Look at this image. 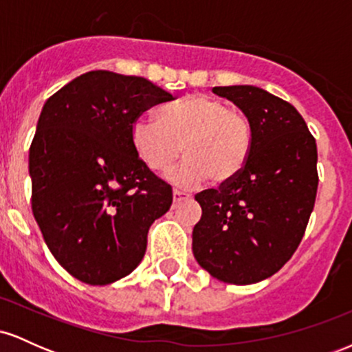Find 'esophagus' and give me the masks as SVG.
<instances>
[{"label":"esophagus","mask_w":352,"mask_h":352,"mask_svg":"<svg viewBox=\"0 0 352 352\" xmlns=\"http://www.w3.org/2000/svg\"><path fill=\"white\" fill-rule=\"evenodd\" d=\"M190 199V193L187 192H182V190H173V204H180V201L188 200Z\"/></svg>","instance_id":"1"}]
</instances>
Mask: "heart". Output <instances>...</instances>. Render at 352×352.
Listing matches in <instances>:
<instances>
[{"mask_svg":"<svg viewBox=\"0 0 352 352\" xmlns=\"http://www.w3.org/2000/svg\"><path fill=\"white\" fill-rule=\"evenodd\" d=\"M132 144L153 172H167L184 148L187 160L168 175L175 185L193 187L207 179L212 185H225L248 162L253 131L248 117L223 100L188 94L164 107L160 120H137Z\"/></svg>","mask_w":352,"mask_h":352,"instance_id":"1","label":"heart"}]
</instances>
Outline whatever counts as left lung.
Here are the masks:
<instances>
[{
	"mask_svg": "<svg viewBox=\"0 0 352 352\" xmlns=\"http://www.w3.org/2000/svg\"><path fill=\"white\" fill-rule=\"evenodd\" d=\"M248 117L253 147L240 175L197 193L193 256L217 280H266L301 243L318 192V148L292 104L254 86L213 87Z\"/></svg>",
	"mask_w": 352,
	"mask_h": 352,
	"instance_id": "1",
	"label": "left lung"
}]
</instances>
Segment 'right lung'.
<instances>
[{
    "mask_svg": "<svg viewBox=\"0 0 352 352\" xmlns=\"http://www.w3.org/2000/svg\"><path fill=\"white\" fill-rule=\"evenodd\" d=\"M168 100L144 78L91 71L44 104L30 147L31 207L52 256L79 281L134 272L148 228L170 208L172 187L132 144L142 112Z\"/></svg>",
    "mask_w": 352,
    "mask_h": 352,
    "instance_id": "1",
    "label": "right lung"
}]
</instances>
